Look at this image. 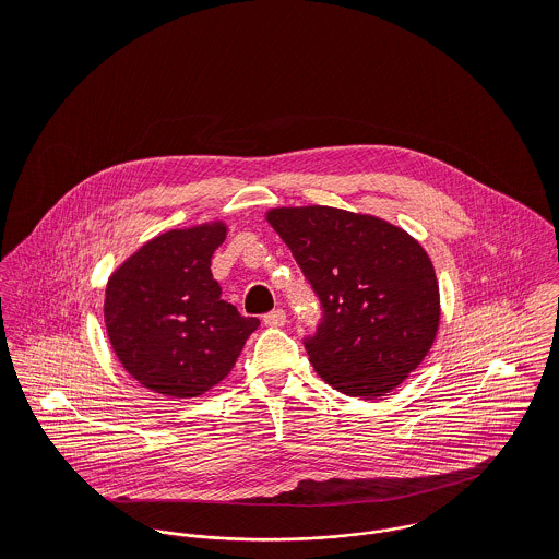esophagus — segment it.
Wrapping results in <instances>:
<instances>
[{
  "mask_svg": "<svg viewBox=\"0 0 559 559\" xmlns=\"http://www.w3.org/2000/svg\"><path fill=\"white\" fill-rule=\"evenodd\" d=\"M288 322V317L284 310H273L269 314H264V324L266 326H284Z\"/></svg>",
  "mask_w": 559,
  "mask_h": 559,
  "instance_id": "34e87169",
  "label": "esophagus"
}]
</instances>
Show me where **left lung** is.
I'll use <instances>...</instances> for the list:
<instances>
[{
    "mask_svg": "<svg viewBox=\"0 0 559 559\" xmlns=\"http://www.w3.org/2000/svg\"><path fill=\"white\" fill-rule=\"evenodd\" d=\"M266 222L312 284L322 319L306 350L333 390L385 396L428 355L441 319L424 247L399 226L331 206L273 209Z\"/></svg>",
    "mask_w": 559,
    "mask_h": 559,
    "instance_id": "1",
    "label": "left lung"
}]
</instances>
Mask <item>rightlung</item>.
I'll return each mask as SVG.
<instances>
[{
    "label": "right lung",
    "mask_w": 559,
    "mask_h": 559,
    "mask_svg": "<svg viewBox=\"0 0 559 559\" xmlns=\"http://www.w3.org/2000/svg\"><path fill=\"white\" fill-rule=\"evenodd\" d=\"M222 222L148 240L109 277L107 335L122 368L146 390L195 399L224 381L260 320L222 299L211 258Z\"/></svg>",
    "instance_id": "right-lung-1"
}]
</instances>
